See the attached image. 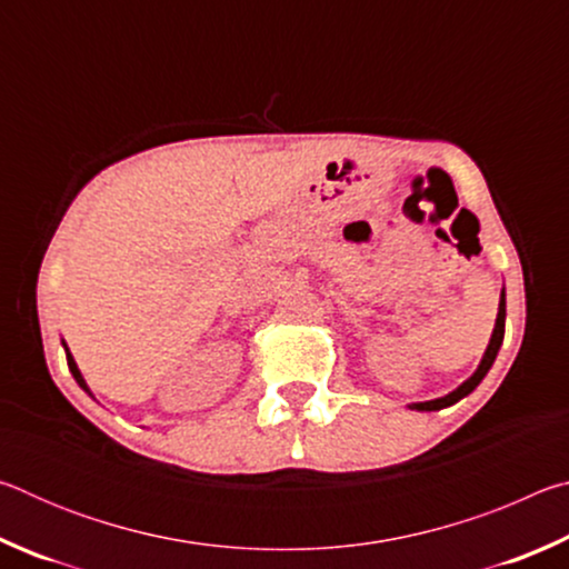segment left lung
<instances>
[{"label":"left lung","mask_w":569,"mask_h":569,"mask_svg":"<svg viewBox=\"0 0 569 569\" xmlns=\"http://www.w3.org/2000/svg\"><path fill=\"white\" fill-rule=\"evenodd\" d=\"M505 316H507V303H505V291H502V296H499V311H497V323H495L492 339H489V346H487L485 356H481V363L477 366V371L471 373V377L465 383H461V387H457L455 391L447 393V397L411 403V409H417V411H439V409H445V407H451V403H457L459 399H465L467 393L475 391L479 387V381L487 377V371L492 369L499 346H502V341H505Z\"/></svg>","instance_id":"left-lung-1"}]
</instances>
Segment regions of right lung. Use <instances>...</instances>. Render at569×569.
<instances>
[{
  "label": "right lung",
  "mask_w": 569,
  "mask_h": 569,
  "mask_svg": "<svg viewBox=\"0 0 569 569\" xmlns=\"http://www.w3.org/2000/svg\"><path fill=\"white\" fill-rule=\"evenodd\" d=\"M64 353H67V366H70V371H72V377H74V381L80 383V387L90 393V389H88V383H84V379H82V373H80V369H77V363H74V359H72V353H70V349H67V343H64ZM92 397V393H90Z\"/></svg>",
  "instance_id": "obj_1"
}]
</instances>
